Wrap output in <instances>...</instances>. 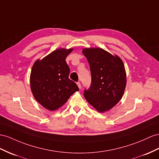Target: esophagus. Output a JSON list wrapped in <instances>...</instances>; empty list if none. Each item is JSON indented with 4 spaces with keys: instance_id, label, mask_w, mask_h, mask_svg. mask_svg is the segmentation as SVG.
I'll list each match as a JSON object with an SVG mask.
<instances>
[{
    "instance_id": "1",
    "label": "esophagus",
    "mask_w": 159,
    "mask_h": 159,
    "mask_svg": "<svg viewBox=\"0 0 159 159\" xmlns=\"http://www.w3.org/2000/svg\"><path fill=\"white\" fill-rule=\"evenodd\" d=\"M77 84V85H78V87H79V88L80 89H81V84H80V83H79V82H78L76 83Z\"/></svg>"
}]
</instances>
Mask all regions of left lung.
<instances>
[{
	"instance_id": "obj_1",
	"label": "left lung",
	"mask_w": 159,
	"mask_h": 159,
	"mask_svg": "<svg viewBox=\"0 0 159 159\" xmlns=\"http://www.w3.org/2000/svg\"><path fill=\"white\" fill-rule=\"evenodd\" d=\"M82 52L90 65L92 80L91 87L84 90V98L97 111L110 110L125 91L127 80L123 61L101 48H84Z\"/></svg>"
}]
</instances>
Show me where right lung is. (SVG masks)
Listing matches in <instances>:
<instances>
[{"label":"right lung","mask_w":159,"mask_h":159,"mask_svg":"<svg viewBox=\"0 0 159 159\" xmlns=\"http://www.w3.org/2000/svg\"><path fill=\"white\" fill-rule=\"evenodd\" d=\"M73 48H59L34 62L30 75V87L34 98L50 111L60 108L79 89L69 79L66 62Z\"/></svg>","instance_id":"add662e5"}]
</instances>
